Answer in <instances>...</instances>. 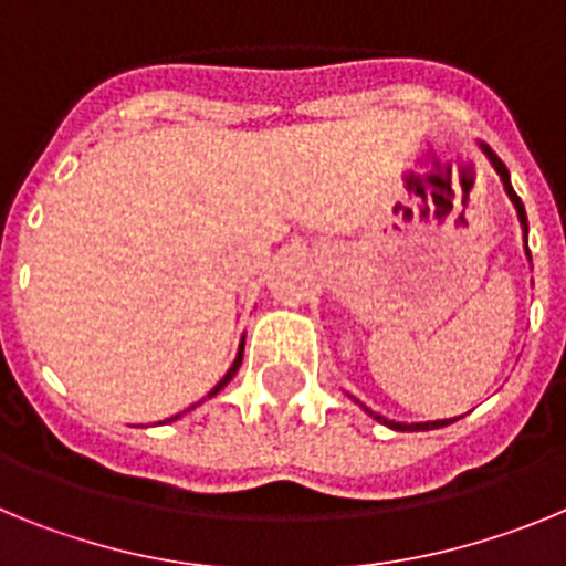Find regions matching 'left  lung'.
I'll use <instances>...</instances> for the list:
<instances>
[{
    "label": "left lung",
    "instance_id": "left-lung-1",
    "mask_svg": "<svg viewBox=\"0 0 566 566\" xmlns=\"http://www.w3.org/2000/svg\"><path fill=\"white\" fill-rule=\"evenodd\" d=\"M484 153H488L490 164H493V167H496V172L502 175L504 192L510 195V201L516 203L518 221H522V227H524V234H527V214H524V203H522V198H518V195L513 192V187H510V172H507V167H504V164L499 161L496 155L490 153L488 147H484ZM527 254H530V252H527ZM365 411H368V408H365ZM368 413H371L374 419H379V422H382V424H388V428H394V431H433V428H444V424L457 422V419H439V422H417V424H402V422H391V419H385V417H377V413H374V411H368Z\"/></svg>",
    "mask_w": 566,
    "mask_h": 566
}]
</instances>
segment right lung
Instances as JSON below:
<instances>
[{"mask_svg": "<svg viewBox=\"0 0 566 566\" xmlns=\"http://www.w3.org/2000/svg\"><path fill=\"white\" fill-rule=\"evenodd\" d=\"M240 359H243V345H240V354H238V359H234V363H232V368H229V371H227V377H223V379H221V382L214 385L212 391H209V397H214V394L221 391L223 385H227V382H229V379H232V377H234V374H238V368H240Z\"/></svg>", "mask_w": 566, "mask_h": 566, "instance_id": "add662e5", "label": "right lung"}]
</instances>
